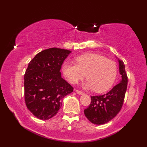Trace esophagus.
<instances>
[{
	"label": "esophagus",
	"mask_w": 147,
	"mask_h": 147,
	"mask_svg": "<svg viewBox=\"0 0 147 147\" xmlns=\"http://www.w3.org/2000/svg\"><path fill=\"white\" fill-rule=\"evenodd\" d=\"M76 93H77L78 94H79V95H83V94H84L83 92L79 91V90H76Z\"/></svg>",
	"instance_id": "34e87169"
}]
</instances>
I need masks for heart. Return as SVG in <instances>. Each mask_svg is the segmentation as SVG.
<instances>
[{
  "label": "heart",
  "instance_id": "obj_1",
  "mask_svg": "<svg viewBox=\"0 0 147 147\" xmlns=\"http://www.w3.org/2000/svg\"><path fill=\"white\" fill-rule=\"evenodd\" d=\"M76 61L77 64L65 62L62 66L63 75L70 83H78L86 76L88 80L84 87L101 93L107 91L115 82L117 65L112 60L100 54L87 53L78 56Z\"/></svg>",
  "mask_w": 147,
  "mask_h": 147
}]
</instances>
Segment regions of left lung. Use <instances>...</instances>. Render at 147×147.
Listing matches in <instances>:
<instances>
[{"label": "left lung", "mask_w": 147, "mask_h": 147, "mask_svg": "<svg viewBox=\"0 0 147 147\" xmlns=\"http://www.w3.org/2000/svg\"><path fill=\"white\" fill-rule=\"evenodd\" d=\"M119 72L121 75L120 83L105 94L91 96V103L84 110L86 117L92 123L100 125L110 121L121 110L127 88L128 78L125 66L122 60L118 59Z\"/></svg>", "instance_id": "1"}]
</instances>
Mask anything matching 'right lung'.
<instances>
[{
    "mask_svg": "<svg viewBox=\"0 0 147 147\" xmlns=\"http://www.w3.org/2000/svg\"><path fill=\"white\" fill-rule=\"evenodd\" d=\"M71 51L49 48L36 55L24 76L25 100L30 112L40 120L57 113L63 98L74 88L61 78L60 69Z\"/></svg>",
    "mask_w": 147,
    "mask_h": 147,
    "instance_id": "obj_1",
    "label": "right lung"
}]
</instances>
